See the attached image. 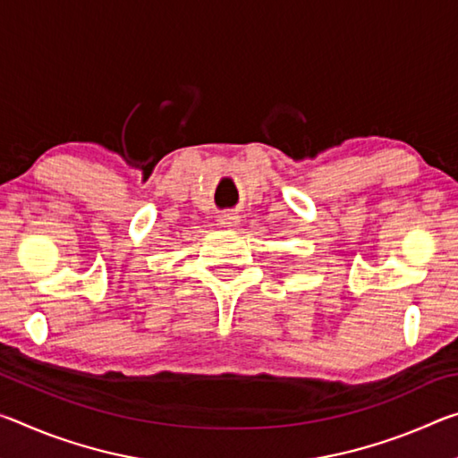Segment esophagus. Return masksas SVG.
Here are the masks:
<instances>
[{"instance_id":"obj_1","label":"esophagus","mask_w":458,"mask_h":458,"mask_svg":"<svg viewBox=\"0 0 458 458\" xmlns=\"http://www.w3.org/2000/svg\"><path fill=\"white\" fill-rule=\"evenodd\" d=\"M218 222H220L222 228L236 230L238 228V222H240V216L236 212H222L218 216Z\"/></svg>"}]
</instances>
